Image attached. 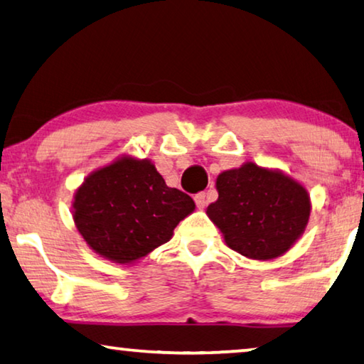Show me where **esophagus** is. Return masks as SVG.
<instances>
[{
    "label": "esophagus",
    "mask_w": 364,
    "mask_h": 364,
    "mask_svg": "<svg viewBox=\"0 0 364 364\" xmlns=\"http://www.w3.org/2000/svg\"><path fill=\"white\" fill-rule=\"evenodd\" d=\"M194 203H196V205L199 209H204L205 204H208V199H205V194L204 193H198L196 196H194Z\"/></svg>",
    "instance_id": "34e87169"
}]
</instances>
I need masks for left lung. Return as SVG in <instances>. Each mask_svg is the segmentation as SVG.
Masks as SVG:
<instances>
[{
	"mask_svg": "<svg viewBox=\"0 0 364 364\" xmlns=\"http://www.w3.org/2000/svg\"><path fill=\"white\" fill-rule=\"evenodd\" d=\"M219 193L205 214L222 232L227 247L243 257L268 262L299 240L311 215V196L304 184L281 170L245 161L222 171Z\"/></svg>",
	"mask_w": 364,
	"mask_h": 364,
	"instance_id": "left-lung-1",
	"label": "left lung"
}]
</instances>
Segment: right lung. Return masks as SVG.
Listing matches in <instances>:
<instances>
[{
  "instance_id": "add662e5",
  "label": "right lung",
  "mask_w": 364,
  "mask_h": 364,
  "mask_svg": "<svg viewBox=\"0 0 364 364\" xmlns=\"http://www.w3.org/2000/svg\"><path fill=\"white\" fill-rule=\"evenodd\" d=\"M194 208L186 193L166 186L150 160L122 155L85 178L72 213L91 250L112 263L130 264L170 240Z\"/></svg>"
}]
</instances>
